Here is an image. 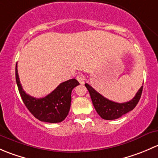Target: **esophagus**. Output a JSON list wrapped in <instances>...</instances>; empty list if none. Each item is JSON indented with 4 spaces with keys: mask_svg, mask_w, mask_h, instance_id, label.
Returning <instances> with one entry per match:
<instances>
[{
    "mask_svg": "<svg viewBox=\"0 0 158 158\" xmlns=\"http://www.w3.org/2000/svg\"><path fill=\"white\" fill-rule=\"evenodd\" d=\"M76 79L78 80V82L80 84H83L84 82H85V79H84V76H82V75H78L76 76Z\"/></svg>",
    "mask_w": 158,
    "mask_h": 158,
    "instance_id": "esophagus-1",
    "label": "esophagus"
}]
</instances>
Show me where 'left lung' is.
<instances>
[{"mask_svg":"<svg viewBox=\"0 0 158 158\" xmlns=\"http://www.w3.org/2000/svg\"><path fill=\"white\" fill-rule=\"evenodd\" d=\"M92 98V104L97 113L105 120H114L122 117L123 114L131 111L135 108L141 98L143 85L140 88L135 96L131 101L124 103H118L109 100L98 93L89 84H85Z\"/></svg>","mask_w":158,"mask_h":158,"instance_id":"8db88e82","label":"left lung"}]
</instances>
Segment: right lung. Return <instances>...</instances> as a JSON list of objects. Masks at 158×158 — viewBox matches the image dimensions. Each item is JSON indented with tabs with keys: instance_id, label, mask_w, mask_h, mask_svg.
<instances>
[{
	"instance_id": "right-lung-1",
	"label": "right lung",
	"mask_w": 158,
	"mask_h": 158,
	"mask_svg": "<svg viewBox=\"0 0 158 158\" xmlns=\"http://www.w3.org/2000/svg\"><path fill=\"white\" fill-rule=\"evenodd\" d=\"M15 75L16 82L22 100L36 118L49 123H58L66 118L71 106L72 90L79 85V82L76 79L62 82L47 96L36 98L30 96L23 91L19 79L17 65Z\"/></svg>"
}]
</instances>
